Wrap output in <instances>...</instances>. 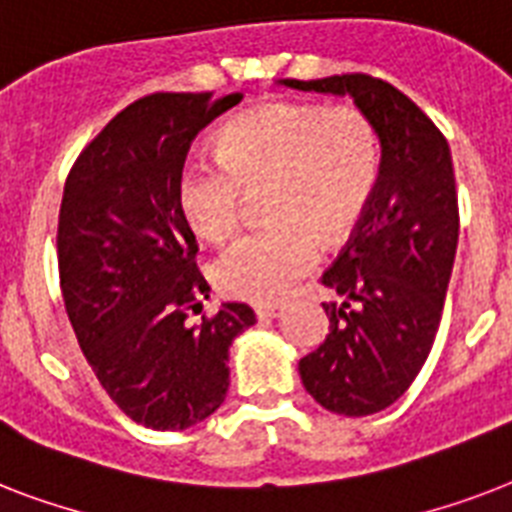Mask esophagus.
<instances>
[{
    "mask_svg": "<svg viewBox=\"0 0 512 512\" xmlns=\"http://www.w3.org/2000/svg\"><path fill=\"white\" fill-rule=\"evenodd\" d=\"M257 313V319L263 321V319H276L281 313V305H257L255 308Z\"/></svg>",
    "mask_w": 512,
    "mask_h": 512,
    "instance_id": "34e87169",
    "label": "esophagus"
}]
</instances>
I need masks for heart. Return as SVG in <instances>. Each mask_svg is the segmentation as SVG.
<instances>
[{
    "label": "heart",
    "mask_w": 512,
    "mask_h": 512,
    "mask_svg": "<svg viewBox=\"0 0 512 512\" xmlns=\"http://www.w3.org/2000/svg\"><path fill=\"white\" fill-rule=\"evenodd\" d=\"M380 175L372 122L353 106L268 103L225 124L217 156L180 167L175 201L196 236L228 239L247 191H263L271 220L228 244L212 263L225 295L271 303L311 273L321 239L335 244L364 217Z\"/></svg>",
    "instance_id": "b5f03b06"
}]
</instances>
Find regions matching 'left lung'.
Instances as JSON below:
<instances>
[{
    "instance_id": "8db88e82",
    "label": "left lung",
    "mask_w": 512,
    "mask_h": 512,
    "mask_svg": "<svg viewBox=\"0 0 512 512\" xmlns=\"http://www.w3.org/2000/svg\"><path fill=\"white\" fill-rule=\"evenodd\" d=\"M284 87L350 95L380 138V175L361 223L321 284L329 335L300 358L324 409L366 417L404 396L436 340L452 276L460 209L449 143L417 103L366 74L284 79Z\"/></svg>"
}]
</instances>
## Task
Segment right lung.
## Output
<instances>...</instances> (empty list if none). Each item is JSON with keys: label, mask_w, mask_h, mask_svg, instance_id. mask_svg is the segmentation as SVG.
Listing matches in <instances>:
<instances>
[{"label": "right lung", "mask_w": 512, "mask_h": 512, "mask_svg": "<svg viewBox=\"0 0 512 512\" xmlns=\"http://www.w3.org/2000/svg\"><path fill=\"white\" fill-rule=\"evenodd\" d=\"M241 92H154L119 111L68 172L58 217L63 303L87 364L151 430L207 420L228 393V348L255 324L244 303L201 311L209 284L175 180L193 138Z\"/></svg>", "instance_id": "add662e5"}]
</instances>
